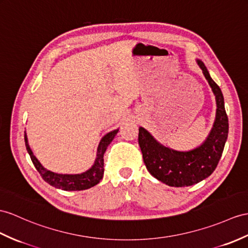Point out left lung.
<instances>
[{
  "label": "left lung",
  "mask_w": 248,
  "mask_h": 248,
  "mask_svg": "<svg viewBox=\"0 0 248 248\" xmlns=\"http://www.w3.org/2000/svg\"><path fill=\"white\" fill-rule=\"evenodd\" d=\"M216 96V119L209 135L200 146L179 152L162 145L144 127L139 128V145L152 176L168 186L183 187L201 182L216 170L228 136V118L220 87L211 78L206 66L197 60Z\"/></svg>",
  "instance_id": "obj_1"
}]
</instances>
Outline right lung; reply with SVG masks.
I'll list each match as a JSON object with an SVG mask.
<instances>
[{"label": "right lung", "instance_id": "obj_1", "mask_svg": "<svg viewBox=\"0 0 248 248\" xmlns=\"http://www.w3.org/2000/svg\"><path fill=\"white\" fill-rule=\"evenodd\" d=\"M119 128L114 129L110 132H108L103 138L101 139L99 143L98 150H96V158L94 160L93 165L89 168L88 170L84 171L82 173H77V174H62V173H57L52 172L50 170H46L43 165L41 164L39 160L35 158L32 150L30 149L27 136L25 132V145L26 149L30 155V159H31L34 167L37 168V170L44 179V181L51 186L56 187V188L66 190V191H72V190H84L88 189L90 187L98 184L100 181L103 178L104 174V154L106 152V148L108 145L111 143V141L118 134Z\"/></svg>", "mask_w": 248, "mask_h": 248}]
</instances>
